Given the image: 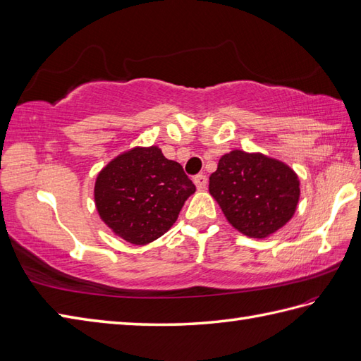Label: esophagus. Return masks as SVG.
Instances as JSON below:
<instances>
[{"mask_svg": "<svg viewBox=\"0 0 361 361\" xmlns=\"http://www.w3.org/2000/svg\"><path fill=\"white\" fill-rule=\"evenodd\" d=\"M195 183H196V187H197L199 191H204L207 188V183H208L207 176H204V174L195 176Z\"/></svg>", "mask_w": 361, "mask_h": 361, "instance_id": "obj_1", "label": "esophagus"}]
</instances>
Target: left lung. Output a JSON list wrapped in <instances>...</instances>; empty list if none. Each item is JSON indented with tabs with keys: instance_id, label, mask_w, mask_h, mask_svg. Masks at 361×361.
I'll return each mask as SVG.
<instances>
[{
	"instance_id": "1",
	"label": "left lung",
	"mask_w": 361,
	"mask_h": 361,
	"mask_svg": "<svg viewBox=\"0 0 361 361\" xmlns=\"http://www.w3.org/2000/svg\"><path fill=\"white\" fill-rule=\"evenodd\" d=\"M209 195L237 231L265 239L291 221L300 182L282 161L233 150L219 159L217 170L209 176Z\"/></svg>"
}]
</instances>
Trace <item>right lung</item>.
Instances as JSON below:
<instances>
[{
  "label": "right lung",
  "mask_w": 361,
  "mask_h": 361,
  "mask_svg": "<svg viewBox=\"0 0 361 361\" xmlns=\"http://www.w3.org/2000/svg\"><path fill=\"white\" fill-rule=\"evenodd\" d=\"M196 191L182 165L159 147H135L110 161L94 183L102 222L133 245H147L170 230Z\"/></svg>",
  "instance_id": "1"
}]
</instances>
